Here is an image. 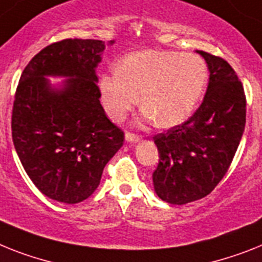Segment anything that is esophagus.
<instances>
[{
    "instance_id": "esophagus-1",
    "label": "esophagus",
    "mask_w": 262,
    "mask_h": 262,
    "mask_svg": "<svg viewBox=\"0 0 262 262\" xmlns=\"http://www.w3.org/2000/svg\"><path fill=\"white\" fill-rule=\"evenodd\" d=\"M140 136L135 135V133H126L125 135V140H126L127 142H138L140 141Z\"/></svg>"
}]
</instances>
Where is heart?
Listing matches in <instances>:
<instances>
[{"label":"heart","mask_w":262,"mask_h":262,"mask_svg":"<svg viewBox=\"0 0 262 262\" xmlns=\"http://www.w3.org/2000/svg\"><path fill=\"white\" fill-rule=\"evenodd\" d=\"M208 80L201 57L179 52L144 50L124 58L118 70L100 80L101 100L113 120H121L138 102L142 117L160 126L188 118L199 104Z\"/></svg>","instance_id":"1"}]
</instances>
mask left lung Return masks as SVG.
<instances>
[{
  "instance_id": "1",
  "label": "left lung",
  "mask_w": 262,
  "mask_h": 262,
  "mask_svg": "<svg viewBox=\"0 0 262 262\" xmlns=\"http://www.w3.org/2000/svg\"><path fill=\"white\" fill-rule=\"evenodd\" d=\"M209 69L202 104L184 124L155 136L153 185L162 201L184 205L209 194L236 155L245 129L247 100L236 72L224 58L197 50Z\"/></svg>"
}]
</instances>
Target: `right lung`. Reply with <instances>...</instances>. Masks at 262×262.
Instances as JSON below:
<instances>
[{"label": "right lung", "mask_w": 262, "mask_h": 262, "mask_svg": "<svg viewBox=\"0 0 262 262\" xmlns=\"http://www.w3.org/2000/svg\"><path fill=\"white\" fill-rule=\"evenodd\" d=\"M104 50L100 39L52 43L26 65L15 90V151L33 184L54 201L77 204L93 194L105 165L124 144V132L100 102L96 69ZM48 76L66 80L54 87Z\"/></svg>", "instance_id": "add662e5"}]
</instances>
